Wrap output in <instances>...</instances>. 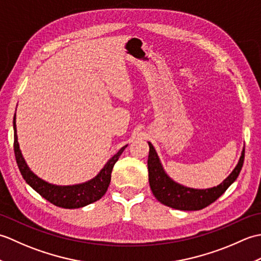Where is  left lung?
Masks as SVG:
<instances>
[{
  "mask_svg": "<svg viewBox=\"0 0 261 261\" xmlns=\"http://www.w3.org/2000/svg\"><path fill=\"white\" fill-rule=\"evenodd\" d=\"M148 143L149 184H150L153 195L164 205L181 211L202 210L215 202L239 176L243 160H245V148H243L236 168L219 186L207 188V190H194V188L177 184L165 173L153 146L150 142Z\"/></svg>",
  "mask_w": 261,
  "mask_h": 261,
  "instance_id": "1",
  "label": "left lung"
}]
</instances>
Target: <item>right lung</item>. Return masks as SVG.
Masks as SVG:
<instances>
[{
  "label": "right lung",
  "instance_id": "add662e5",
  "mask_svg": "<svg viewBox=\"0 0 261 261\" xmlns=\"http://www.w3.org/2000/svg\"><path fill=\"white\" fill-rule=\"evenodd\" d=\"M14 127V154L16 159V164L20 169V173L24 180L29 184L33 190L40 195L46 198L47 201L53 203L54 205L64 208H79L85 205L98 201L108 191V187L111 181V173H112L114 164L118 162L121 153L123 152L126 146L122 147L118 153L111 158L104 168L99 171V174L91 180L83 184L73 185V186H57L49 184V182L39 178L28 167L23 157L19 148L18 136H16V125H15V116L13 121Z\"/></svg>",
  "mask_w": 261,
  "mask_h": 261
}]
</instances>
